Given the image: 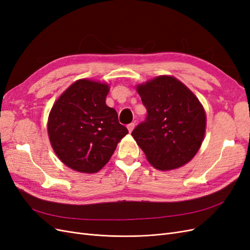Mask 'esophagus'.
Returning <instances> with one entry per match:
<instances>
[{
	"label": "esophagus",
	"mask_w": 250,
	"mask_h": 250,
	"mask_svg": "<svg viewBox=\"0 0 250 250\" xmlns=\"http://www.w3.org/2000/svg\"><path fill=\"white\" fill-rule=\"evenodd\" d=\"M134 123H130V124H128L127 125V128H128V131H129V133H131L132 132V130L134 129Z\"/></svg>",
	"instance_id": "34e87169"
}]
</instances>
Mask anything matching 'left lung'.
Instances as JSON below:
<instances>
[{"mask_svg":"<svg viewBox=\"0 0 250 250\" xmlns=\"http://www.w3.org/2000/svg\"><path fill=\"white\" fill-rule=\"evenodd\" d=\"M147 117L131 132L158 170H173L190 162L198 152L206 133L203 106L183 82L158 76L137 86Z\"/></svg>","mask_w":250,"mask_h":250,"instance_id":"1","label":"left lung"}]
</instances>
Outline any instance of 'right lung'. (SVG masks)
I'll return each instance as SVG.
<instances>
[{"instance_id": "add662e5", "label": "right lung", "mask_w": 250, "mask_h": 250, "mask_svg": "<svg viewBox=\"0 0 250 250\" xmlns=\"http://www.w3.org/2000/svg\"><path fill=\"white\" fill-rule=\"evenodd\" d=\"M106 83L75 81L53 105L48 134L54 152L67 167L82 173L101 170L128 133L116 109L105 100Z\"/></svg>"}]
</instances>
